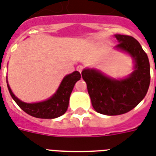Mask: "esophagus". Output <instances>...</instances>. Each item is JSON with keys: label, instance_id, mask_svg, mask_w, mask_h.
<instances>
[{"label": "esophagus", "instance_id": "34e87169", "mask_svg": "<svg viewBox=\"0 0 156 156\" xmlns=\"http://www.w3.org/2000/svg\"><path fill=\"white\" fill-rule=\"evenodd\" d=\"M83 67L82 66V65H78V67H77V70H78L79 73H81L83 71Z\"/></svg>", "mask_w": 156, "mask_h": 156}]
</instances>
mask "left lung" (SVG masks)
<instances>
[{
	"label": "left lung",
	"mask_w": 156,
	"mask_h": 156,
	"mask_svg": "<svg viewBox=\"0 0 156 156\" xmlns=\"http://www.w3.org/2000/svg\"><path fill=\"white\" fill-rule=\"evenodd\" d=\"M115 37L119 41L115 49L133 58L134 71L118 79L95 68L82 71L93 107L105 115H123L135 108L146 95L151 83L150 62L140 42L130 36L116 34Z\"/></svg>",
	"instance_id": "obj_1"
}]
</instances>
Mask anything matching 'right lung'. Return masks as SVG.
Here are the masks:
<instances>
[{
    "label": "right lung",
    "mask_w": 156,
    "mask_h": 156,
    "mask_svg": "<svg viewBox=\"0 0 156 156\" xmlns=\"http://www.w3.org/2000/svg\"><path fill=\"white\" fill-rule=\"evenodd\" d=\"M81 78V74L78 71H74L65 76L57 91L47 100L37 103H25L16 98L12 93L7 83L9 93L13 100L17 104L22 110L33 117L39 119H55L60 117L66 113L69 104V98L73 89L75 83Z\"/></svg>",
    "instance_id": "right-lung-1"
}]
</instances>
